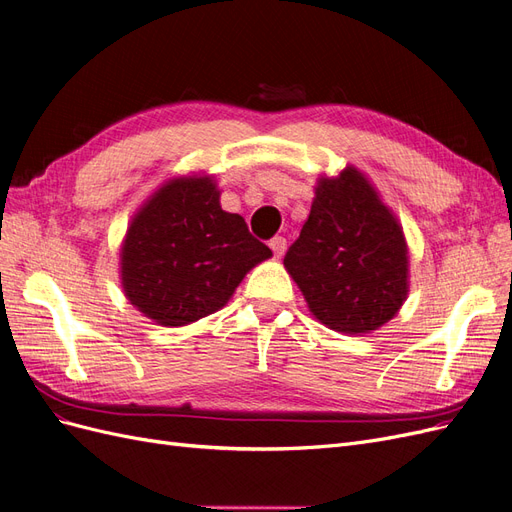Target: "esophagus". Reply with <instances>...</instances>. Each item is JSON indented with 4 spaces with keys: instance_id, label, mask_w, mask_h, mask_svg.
<instances>
[{
    "instance_id": "1",
    "label": "esophagus",
    "mask_w": 512,
    "mask_h": 512,
    "mask_svg": "<svg viewBox=\"0 0 512 512\" xmlns=\"http://www.w3.org/2000/svg\"><path fill=\"white\" fill-rule=\"evenodd\" d=\"M269 247L273 250L275 258H282V256L286 254V247H288V243H286V239H284V237H273V239H271V243H269Z\"/></svg>"
}]
</instances>
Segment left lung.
<instances>
[{
	"label": "left lung",
	"mask_w": 512,
	"mask_h": 512,
	"mask_svg": "<svg viewBox=\"0 0 512 512\" xmlns=\"http://www.w3.org/2000/svg\"><path fill=\"white\" fill-rule=\"evenodd\" d=\"M284 267L312 316L344 335L380 329L410 288L404 228L354 166L318 179L312 211Z\"/></svg>",
	"instance_id": "8db88e82"
}]
</instances>
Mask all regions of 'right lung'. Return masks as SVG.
I'll return each instance as SVG.
<instances>
[{"mask_svg":"<svg viewBox=\"0 0 512 512\" xmlns=\"http://www.w3.org/2000/svg\"><path fill=\"white\" fill-rule=\"evenodd\" d=\"M271 256L239 213L222 209L211 175L173 177L132 215L119 252L121 288L153 322L185 327L222 309Z\"/></svg>","mask_w":512,"mask_h":512,"instance_id":"right-lung-1","label":"right lung"}]
</instances>
